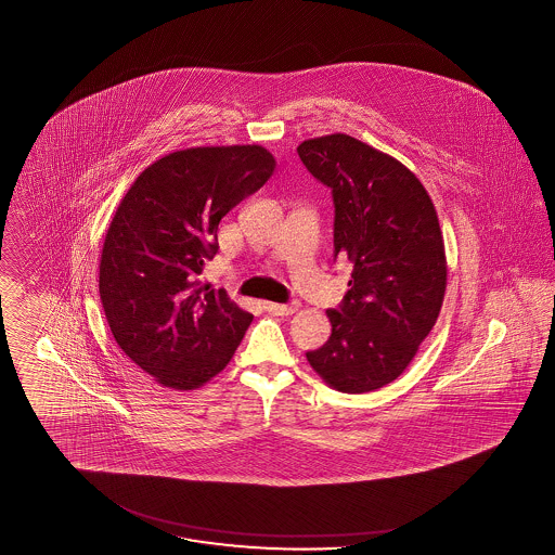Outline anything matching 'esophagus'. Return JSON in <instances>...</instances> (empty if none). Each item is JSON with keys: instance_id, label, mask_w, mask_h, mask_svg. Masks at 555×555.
I'll return each instance as SVG.
<instances>
[{"instance_id": "esophagus-1", "label": "esophagus", "mask_w": 555, "mask_h": 555, "mask_svg": "<svg viewBox=\"0 0 555 555\" xmlns=\"http://www.w3.org/2000/svg\"><path fill=\"white\" fill-rule=\"evenodd\" d=\"M264 310L268 313H272V315H291V313H295V310H297V304L285 306V304H270V301H267Z\"/></svg>"}]
</instances>
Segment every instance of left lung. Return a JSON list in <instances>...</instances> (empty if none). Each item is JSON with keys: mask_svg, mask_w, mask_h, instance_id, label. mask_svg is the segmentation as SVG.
I'll list each match as a JSON object with an SVG mask.
<instances>
[{"mask_svg": "<svg viewBox=\"0 0 555 555\" xmlns=\"http://www.w3.org/2000/svg\"><path fill=\"white\" fill-rule=\"evenodd\" d=\"M297 153L333 190L334 258L353 264L340 308L326 311L331 338L306 357L334 390L372 392L406 370L442 310L438 212L413 171L353 135L304 140Z\"/></svg>", "mask_w": 555, "mask_h": 555, "instance_id": "left-lung-1", "label": "left lung"}]
</instances>
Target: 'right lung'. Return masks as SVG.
I'll return each mask as SVG.
<instances>
[{
  "instance_id": "right-lung-1",
  "label": "right lung",
  "mask_w": 555,
  "mask_h": 555,
  "mask_svg": "<svg viewBox=\"0 0 555 555\" xmlns=\"http://www.w3.org/2000/svg\"><path fill=\"white\" fill-rule=\"evenodd\" d=\"M274 156L258 144L198 146L149 165L119 202L105 235L99 293L113 338L173 390L217 376L254 315L224 288L199 283L222 217L267 183Z\"/></svg>"
}]
</instances>
